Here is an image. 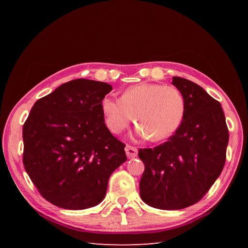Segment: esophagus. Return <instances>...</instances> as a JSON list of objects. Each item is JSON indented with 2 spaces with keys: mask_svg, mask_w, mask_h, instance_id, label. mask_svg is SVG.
<instances>
[{
  "mask_svg": "<svg viewBox=\"0 0 248 248\" xmlns=\"http://www.w3.org/2000/svg\"><path fill=\"white\" fill-rule=\"evenodd\" d=\"M125 152L128 158H134L138 155V149L136 147H132L130 145H127L125 147Z\"/></svg>",
  "mask_w": 248,
  "mask_h": 248,
  "instance_id": "1",
  "label": "esophagus"
}]
</instances>
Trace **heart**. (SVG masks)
<instances>
[{
  "mask_svg": "<svg viewBox=\"0 0 248 248\" xmlns=\"http://www.w3.org/2000/svg\"><path fill=\"white\" fill-rule=\"evenodd\" d=\"M185 108V98L178 88L154 82H140L127 88L120 99L104 96L101 100L106 124L112 133L126 129L134 115L139 122L138 136L155 141L170 138L179 129Z\"/></svg>",
  "mask_w": 248,
  "mask_h": 248,
  "instance_id": "heart-1",
  "label": "heart"
}]
</instances>
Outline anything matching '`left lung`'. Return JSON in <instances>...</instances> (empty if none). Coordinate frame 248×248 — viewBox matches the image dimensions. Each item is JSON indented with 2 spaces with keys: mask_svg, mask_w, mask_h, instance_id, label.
<instances>
[{
  "mask_svg": "<svg viewBox=\"0 0 248 248\" xmlns=\"http://www.w3.org/2000/svg\"><path fill=\"white\" fill-rule=\"evenodd\" d=\"M171 84L185 98L182 124L168 141L139 150L145 164L140 198L161 210L184 209L204 197L222 171L229 142L221 104L193 81L174 77Z\"/></svg>",
  "mask_w": 248,
  "mask_h": 248,
  "instance_id": "1",
  "label": "left lung"
}]
</instances>
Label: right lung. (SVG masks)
<instances>
[{
	"label": "right lung",
	"mask_w": 248,
	"mask_h": 248,
	"mask_svg": "<svg viewBox=\"0 0 248 248\" xmlns=\"http://www.w3.org/2000/svg\"><path fill=\"white\" fill-rule=\"evenodd\" d=\"M112 87L73 79L37 100L22 128L24 166L41 196L63 209L104 199L110 175L126 161L125 145L104 123L101 100Z\"/></svg>",
	"instance_id": "right-lung-1"
}]
</instances>
